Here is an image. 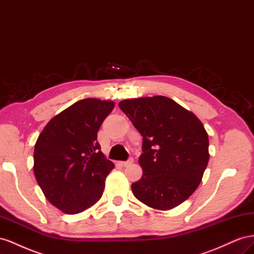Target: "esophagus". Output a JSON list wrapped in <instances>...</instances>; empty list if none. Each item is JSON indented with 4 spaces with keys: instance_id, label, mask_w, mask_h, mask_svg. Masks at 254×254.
I'll use <instances>...</instances> for the list:
<instances>
[{
    "instance_id": "1",
    "label": "esophagus",
    "mask_w": 254,
    "mask_h": 254,
    "mask_svg": "<svg viewBox=\"0 0 254 254\" xmlns=\"http://www.w3.org/2000/svg\"><path fill=\"white\" fill-rule=\"evenodd\" d=\"M131 163H133V158H129L127 161H122V162H120V164L124 167L130 165Z\"/></svg>"
}]
</instances>
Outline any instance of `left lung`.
I'll list each match as a JSON object with an SVG mask.
<instances>
[{"label":"left lung","instance_id":"8db88e82","mask_svg":"<svg viewBox=\"0 0 254 254\" xmlns=\"http://www.w3.org/2000/svg\"><path fill=\"white\" fill-rule=\"evenodd\" d=\"M119 107L143 136V176L131 184L133 195L158 210L186 201L209 162V136L202 123L166 96L125 99Z\"/></svg>","mask_w":254,"mask_h":254}]
</instances>
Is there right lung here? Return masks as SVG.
Wrapping results in <instances>:
<instances>
[{"instance_id":"1","label":"right lung","mask_w":254,"mask_h":254,"mask_svg":"<svg viewBox=\"0 0 254 254\" xmlns=\"http://www.w3.org/2000/svg\"><path fill=\"white\" fill-rule=\"evenodd\" d=\"M113 102L84 98L53 118L36 142L34 174L48 200L66 214L96 203L114 164L97 142Z\"/></svg>"}]
</instances>
